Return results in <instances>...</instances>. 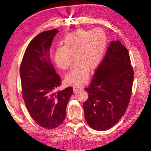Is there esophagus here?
<instances>
[{
  "mask_svg": "<svg viewBox=\"0 0 151 151\" xmlns=\"http://www.w3.org/2000/svg\"><path fill=\"white\" fill-rule=\"evenodd\" d=\"M81 89H82V88H81V87H79V86H74V87H73V92H74V93L78 92V91Z\"/></svg>",
  "mask_w": 151,
  "mask_h": 151,
  "instance_id": "34e87169",
  "label": "esophagus"
}]
</instances>
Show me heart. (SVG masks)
Returning <instances> with one entry per match:
<instances>
[{"mask_svg":"<svg viewBox=\"0 0 151 151\" xmlns=\"http://www.w3.org/2000/svg\"><path fill=\"white\" fill-rule=\"evenodd\" d=\"M107 38L101 28L92 30L77 29L68 33L63 40V47L54 53V61L62 70H67L72 64V57L76 62L66 76L68 84L84 85L88 79L89 69L93 70L101 63L106 47Z\"/></svg>","mask_w":151,"mask_h":151,"instance_id":"b5f03b06","label":"heart"}]
</instances>
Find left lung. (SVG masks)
I'll return each instance as SVG.
<instances>
[{
    "mask_svg": "<svg viewBox=\"0 0 151 151\" xmlns=\"http://www.w3.org/2000/svg\"><path fill=\"white\" fill-rule=\"evenodd\" d=\"M134 81L129 53L119 40L112 41L92 83L85 89L88 99L83 103L85 118L92 129H111L124 115Z\"/></svg>",
    "mask_w": 151,
    "mask_h": 151,
    "instance_id": "left-lung-1",
    "label": "left lung"
}]
</instances>
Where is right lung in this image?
Wrapping results in <instances>:
<instances>
[{"mask_svg":"<svg viewBox=\"0 0 151 151\" xmlns=\"http://www.w3.org/2000/svg\"><path fill=\"white\" fill-rule=\"evenodd\" d=\"M59 31H44L31 41L20 67L22 98L31 116L38 125L52 129L65 118L66 108L72 87L56 90L61 79L50 57L53 38Z\"/></svg>","mask_w":151,"mask_h":151,"instance_id":"obj_1","label":"right lung"}]
</instances>
